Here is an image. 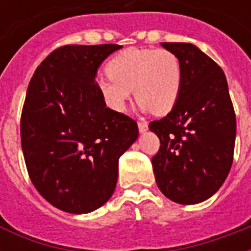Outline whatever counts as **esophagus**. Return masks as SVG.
I'll use <instances>...</instances> for the list:
<instances>
[{
  "label": "esophagus",
  "instance_id": "34e87169",
  "mask_svg": "<svg viewBox=\"0 0 251 251\" xmlns=\"http://www.w3.org/2000/svg\"><path fill=\"white\" fill-rule=\"evenodd\" d=\"M138 127H139V132L143 133V132H146V131H147V129H148V124L146 123V122H139Z\"/></svg>",
  "mask_w": 251,
  "mask_h": 251
}]
</instances>
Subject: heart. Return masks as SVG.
<instances>
[{
    "mask_svg": "<svg viewBox=\"0 0 251 251\" xmlns=\"http://www.w3.org/2000/svg\"><path fill=\"white\" fill-rule=\"evenodd\" d=\"M107 73L98 80L99 92L116 112L127 109L133 91L143 111L168 113L178 101L183 81L182 63L167 49H124L108 63Z\"/></svg>",
    "mask_w": 251,
    "mask_h": 251,
    "instance_id": "heart-1",
    "label": "heart"
}]
</instances>
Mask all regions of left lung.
<instances>
[{
	"label": "left lung",
	"mask_w": 251,
	"mask_h": 251,
	"mask_svg": "<svg viewBox=\"0 0 251 251\" xmlns=\"http://www.w3.org/2000/svg\"><path fill=\"white\" fill-rule=\"evenodd\" d=\"M182 63L183 81L175 107L150 123L160 148L152 158L159 190L180 204L217 193L233 164L235 113L226 76L207 54L187 43H162Z\"/></svg>",
	"instance_id": "1"
}]
</instances>
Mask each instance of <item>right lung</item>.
I'll return each instance as SVG.
<instances>
[{
	"label": "right lung",
	"mask_w": 251,
	"mask_h": 251,
	"mask_svg": "<svg viewBox=\"0 0 251 251\" xmlns=\"http://www.w3.org/2000/svg\"><path fill=\"white\" fill-rule=\"evenodd\" d=\"M118 44L65 45L38 65L21 113V146L32 183L52 206L87 214L112 197L119 158L138 124L107 108L95 77Z\"/></svg>",
	"instance_id": "1"
}]
</instances>
